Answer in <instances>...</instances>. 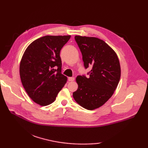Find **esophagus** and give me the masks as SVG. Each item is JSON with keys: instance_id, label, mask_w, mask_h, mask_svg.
Segmentation results:
<instances>
[{"instance_id": "34e87169", "label": "esophagus", "mask_w": 148, "mask_h": 148, "mask_svg": "<svg viewBox=\"0 0 148 148\" xmlns=\"http://www.w3.org/2000/svg\"><path fill=\"white\" fill-rule=\"evenodd\" d=\"M74 79H75V78H74V77H69V79H68L69 81H74Z\"/></svg>"}]
</instances>
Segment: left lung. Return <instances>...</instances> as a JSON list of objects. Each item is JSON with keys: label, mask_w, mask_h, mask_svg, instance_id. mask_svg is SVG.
<instances>
[{"label": "left lung", "mask_w": 148, "mask_h": 148, "mask_svg": "<svg viewBox=\"0 0 148 148\" xmlns=\"http://www.w3.org/2000/svg\"><path fill=\"white\" fill-rule=\"evenodd\" d=\"M82 53L84 67L92 66L90 77L77 76L76 102L88 110L103 106L111 98L121 77V67L115 51L103 40L94 37L75 36Z\"/></svg>", "instance_id": "left-lung-1"}]
</instances>
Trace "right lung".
<instances>
[{"mask_svg":"<svg viewBox=\"0 0 148 148\" xmlns=\"http://www.w3.org/2000/svg\"><path fill=\"white\" fill-rule=\"evenodd\" d=\"M71 36H46L27 47L20 65L21 83L34 102L46 106L55 101L67 77L62 72L60 50Z\"/></svg>","mask_w":148,"mask_h":148,"instance_id":"obj_1","label":"right lung"}]
</instances>
